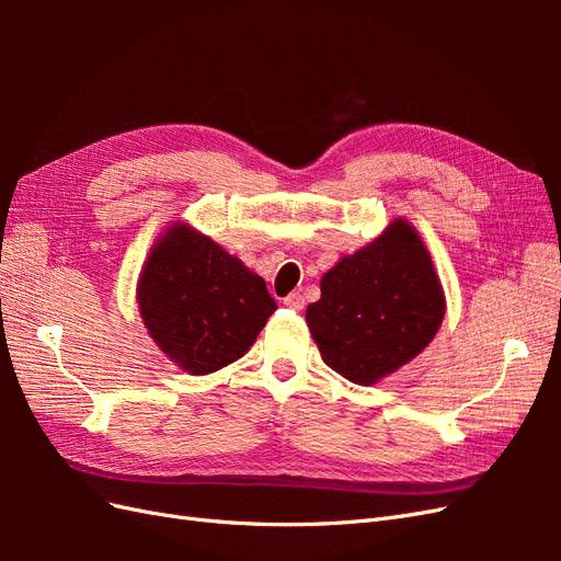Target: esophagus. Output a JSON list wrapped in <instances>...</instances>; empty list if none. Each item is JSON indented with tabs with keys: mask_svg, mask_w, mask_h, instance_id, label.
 I'll list each match as a JSON object with an SVG mask.
<instances>
[{
	"mask_svg": "<svg viewBox=\"0 0 561 561\" xmlns=\"http://www.w3.org/2000/svg\"><path fill=\"white\" fill-rule=\"evenodd\" d=\"M283 304L287 309H293V311H301L304 309V297L299 295V293H290L287 295L285 299H283Z\"/></svg>",
	"mask_w": 561,
	"mask_h": 561,
	"instance_id": "esophagus-1",
	"label": "esophagus"
}]
</instances>
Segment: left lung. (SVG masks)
Wrapping results in <instances>:
<instances>
[{"instance_id": "left-lung-1", "label": "left lung", "mask_w": 561, "mask_h": 561, "mask_svg": "<svg viewBox=\"0 0 561 561\" xmlns=\"http://www.w3.org/2000/svg\"><path fill=\"white\" fill-rule=\"evenodd\" d=\"M445 307L426 243L398 217L320 278L307 325L322 363L353 383L371 386L433 342Z\"/></svg>"}]
</instances>
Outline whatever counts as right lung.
<instances>
[{
  "label": "right lung",
  "mask_w": 561,
  "mask_h": 561,
  "mask_svg": "<svg viewBox=\"0 0 561 561\" xmlns=\"http://www.w3.org/2000/svg\"><path fill=\"white\" fill-rule=\"evenodd\" d=\"M135 297L154 344L196 377L243 358L276 311L262 276L186 222L149 250Z\"/></svg>",
  "instance_id": "add662e5"
}]
</instances>
